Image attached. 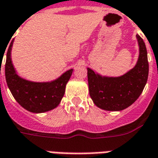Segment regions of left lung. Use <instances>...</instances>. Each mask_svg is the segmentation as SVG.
<instances>
[{
  "label": "left lung",
  "instance_id": "obj_1",
  "mask_svg": "<svg viewBox=\"0 0 158 158\" xmlns=\"http://www.w3.org/2000/svg\"><path fill=\"white\" fill-rule=\"evenodd\" d=\"M139 44V57L135 66L119 77H106L87 69L89 96L99 108L106 111H121L139 98L145 88L149 73L145 42L136 35Z\"/></svg>",
  "mask_w": 158,
  "mask_h": 158
}]
</instances>
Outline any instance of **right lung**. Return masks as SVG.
<instances>
[{
	"mask_svg": "<svg viewBox=\"0 0 158 158\" xmlns=\"http://www.w3.org/2000/svg\"><path fill=\"white\" fill-rule=\"evenodd\" d=\"M12 44L13 40L6 52L5 75L7 86L13 97L24 109L31 113H45L56 108L64 96L66 85L73 69L66 71L51 82H33L23 79L17 73L12 62Z\"/></svg>",
	"mask_w": 158,
	"mask_h": 158,
	"instance_id": "add662e5",
	"label": "right lung"
}]
</instances>
